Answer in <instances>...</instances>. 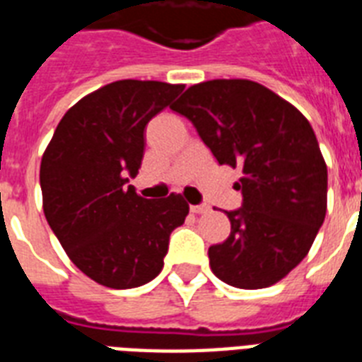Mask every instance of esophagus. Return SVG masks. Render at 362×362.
Segmentation results:
<instances>
[{"label":"esophagus","mask_w":362,"mask_h":362,"mask_svg":"<svg viewBox=\"0 0 362 362\" xmlns=\"http://www.w3.org/2000/svg\"><path fill=\"white\" fill-rule=\"evenodd\" d=\"M190 211L194 215H204V213H209V205H190Z\"/></svg>","instance_id":"1"}]
</instances>
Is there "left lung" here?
<instances>
[{"label":"left lung","instance_id":"obj_1","mask_svg":"<svg viewBox=\"0 0 362 362\" xmlns=\"http://www.w3.org/2000/svg\"><path fill=\"white\" fill-rule=\"evenodd\" d=\"M172 110L192 121L218 164L243 170V207L226 211L231 231L209 247L211 271L243 290L276 284L308 254L327 211V164L310 123L241 78L190 86Z\"/></svg>","mask_w":362,"mask_h":362}]
</instances>
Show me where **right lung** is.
Listing matches in <instances>:
<instances>
[{"mask_svg":"<svg viewBox=\"0 0 362 362\" xmlns=\"http://www.w3.org/2000/svg\"><path fill=\"white\" fill-rule=\"evenodd\" d=\"M183 83L119 80L86 95L59 121L40 160L42 209L66 256L97 284L129 290L164 265L170 233L185 222L181 194L141 198L129 183L144 158V131Z\"/></svg>","mask_w":362,"mask_h":362,"instance_id":"1","label":"right lung"}]
</instances>
